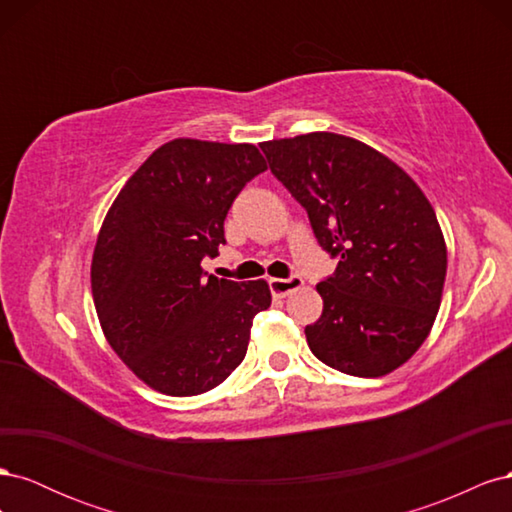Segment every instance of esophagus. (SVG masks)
<instances>
[{"mask_svg":"<svg viewBox=\"0 0 512 512\" xmlns=\"http://www.w3.org/2000/svg\"><path fill=\"white\" fill-rule=\"evenodd\" d=\"M269 286H271L273 297H277V299H284L286 294H290V292H294V290L303 288V286H305V282H303V277H301V275H290L288 280H280V277H273V280L269 282Z\"/></svg>","mask_w":512,"mask_h":512,"instance_id":"esophagus-1","label":"esophagus"}]
</instances>
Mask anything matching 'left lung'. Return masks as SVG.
Returning a JSON list of instances; mask_svg holds the SVG:
<instances>
[{
    "instance_id": "obj_1",
    "label": "left lung",
    "mask_w": 512,
    "mask_h": 512,
    "mask_svg": "<svg viewBox=\"0 0 512 512\" xmlns=\"http://www.w3.org/2000/svg\"><path fill=\"white\" fill-rule=\"evenodd\" d=\"M271 173L339 256L316 286L322 316L307 346L329 367L380 378L423 346L436 322L446 243L436 211L404 168L356 138L309 132L262 143Z\"/></svg>"
}]
</instances>
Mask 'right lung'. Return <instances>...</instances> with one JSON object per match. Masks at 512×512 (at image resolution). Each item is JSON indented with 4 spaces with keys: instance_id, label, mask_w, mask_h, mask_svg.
<instances>
[{
    "instance_id": "add662e5",
    "label": "right lung",
    "mask_w": 512,
    "mask_h": 512,
    "mask_svg": "<svg viewBox=\"0 0 512 512\" xmlns=\"http://www.w3.org/2000/svg\"><path fill=\"white\" fill-rule=\"evenodd\" d=\"M267 162L250 143L175 138L158 147L108 209L91 258V292L106 342L153 391L192 397L245 359L265 280L207 275L224 220Z\"/></svg>"
}]
</instances>
